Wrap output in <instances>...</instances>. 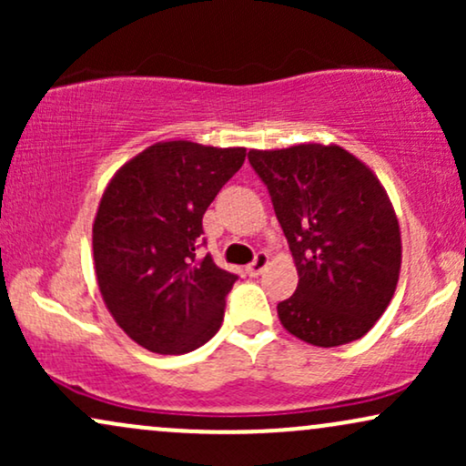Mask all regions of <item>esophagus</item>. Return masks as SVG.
Segmentation results:
<instances>
[{"mask_svg":"<svg viewBox=\"0 0 466 466\" xmlns=\"http://www.w3.org/2000/svg\"><path fill=\"white\" fill-rule=\"evenodd\" d=\"M267 265H269V256H267L265 251H260V254H256L254 263L248 265V274L249 276H260L267 269Z\"/></svg>","mask_w":466,"mask_h":466,"instance_id":"obj_1","label":"esophagus"}]
</instances>
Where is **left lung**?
Instances as JSON below:
<instances>
[{
  "instance_id": "left-lung-1",
  "label": "left lung",
  "mask_w": 466,
  "mask_h": 466,
  "mask_svg": "<svg viewBox=\"0 0 466 466\" xmlns=\"http://www.w3.org/2000/svg\"><path fill=\"white\" fill-rule=\"evenodd\" d=\"M298 269L278 304L291 335L319 349L360 339L381 318L400 274V229L386 188L337 144L249 151Z\"/></svg>"
}]
</instances>
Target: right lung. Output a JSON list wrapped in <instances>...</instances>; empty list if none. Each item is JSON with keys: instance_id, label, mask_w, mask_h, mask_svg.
<instances>
[{"instance_id": "1", "label": "right lung", "mask_w": 466, "mask_h": 466, "mask_svg": "<svg viewBox=\"0 0 466 466\" xmlns=\"http://www.w3.org/2000/svg\"><path fill=\"white\" fill-rule=\"evenodd\" d=\"M245 155L157 142L106 184L92 228L96 280L111 318L142 349L184 355L221 329L237 276L197 249L208 206Z\"/></svg>"}]
</instances>
